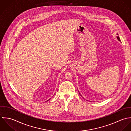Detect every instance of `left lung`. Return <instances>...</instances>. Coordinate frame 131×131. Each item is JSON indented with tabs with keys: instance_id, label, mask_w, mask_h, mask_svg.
Instances as JSON below:
<instances>
[{
	"instance_id": "obj_1",
	"label": "left lung",
	"mask_w": 131,
	"mask_h": 131,
	"mask_svg": "<svg viewBox=\"0 0 131 131\" xmlns=\"http://www.w3.org/2000/svg\"><path fill=\"white\" fill-rule=\"evenodd\" d=\"M117 35H118V34H117ZM117 39L119 41H121V39H120V38H119V37L118 36H117Z\"/></svg>"
}]
</instances>
